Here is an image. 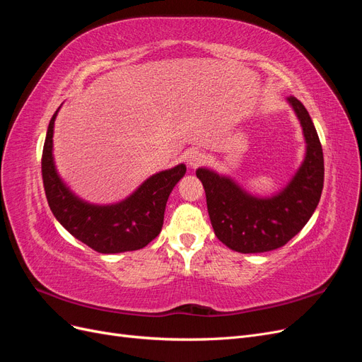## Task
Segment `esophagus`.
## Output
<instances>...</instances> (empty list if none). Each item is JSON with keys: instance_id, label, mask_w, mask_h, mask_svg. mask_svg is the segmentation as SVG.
Instances as JSON below:
<instances>
[{"instance_id": "esophagus-1", "label": "esophagus", "mask_w": 362, "mask_h": 362, "mask_svg": "<svg viewBox=\"0 0 362 362\" xmlns=\"http://www.w3.org/2000/svg\"><path fill=\"white\" fill-rule=\"evenodd\" d=\"M184 158H185V163H187V166H189V168H192V169L198 168L199 164L204 161V156H202V152L196 151V149H190V151L185 152Z\"/></svg>"}]
</instances>
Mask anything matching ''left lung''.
<instances>
[{
    "label": "left lung",
    "mask_w": 362,
    "mask_h": 362,
    "mask_svg": "<svg viewBox=\"0 0 362 362\" xmlns=\"http://www.w3.org/2000/svg\"><path fill=\"white\" fill-rule=\"evenodd\" d=\"M305 137V158L288 184L270 198L250 194L226 175L199 168L206 208L216 237L242 254L275 250L298 234L319 205L323 190V151L303 104L287 98Z\"/></svg>",
    "instance_id": "left-lung-1"
}]
</instances>
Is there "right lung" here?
Listing matches in <instances>:
<instances>
[{"label": "right lung", "instance_id": "add662e5", "mask_svg": "<svg viewBox=\"0 0 362 362\" xmlns=\"http://www.w3.org/2000/svg\"><path fill=\"white\" fill-rule=\"evenodd\" d=\"M57 113L49 120L42 152L43 187L52 214L66 231L100 254L145 247L161 231L169 194L185 175V164L152 175L120 202H86L63 182L54 164L52 136Z\"/></svg>", "mask_w": 362, "mask_h": 362}]
</instances>
